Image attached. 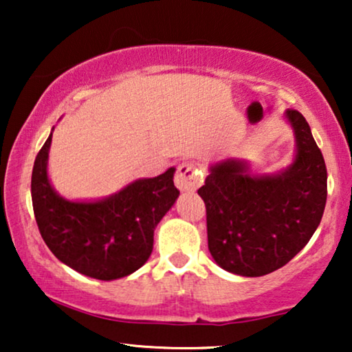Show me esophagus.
Segmentation results:
<instances>
[{"instance_id": "1", "label": "esophagus", "mask_w": 352, "mask_h": 352, "mask_svg": "<svg viewBox=\"0 0 352 352\" xmlns=\"http://www.w3.org/2000/svg\"><path fill=\"white\" fill-rule=\"evenodd\" d=\"M204 181V171L194 163L184 162L177 168L175 182L176 187L182 192H194Z\"/></svg>"}]
</instances>
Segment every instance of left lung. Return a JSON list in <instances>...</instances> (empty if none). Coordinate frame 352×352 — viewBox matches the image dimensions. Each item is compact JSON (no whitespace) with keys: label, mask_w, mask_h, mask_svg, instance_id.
<instances>
[{"label":"left lung","mask_w":352,"mask_h":352,"mask_svg":"<svg viewBox=\"0 0 352 352\" xmlns=\"http://www.w3.org/2000/svg\"><path fill=\"white\" fill-rule=\"evenodd\" d=\"M295 157L272 175H252L245 160L210 165L199 189L206 206L211 256L224 271L261 277L295 258L319 228L327 201V168L306 118L288 109Z\"/></svg>","instance_id":"obj_1"}]
</instances>
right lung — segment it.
Here are the masks:
<instances>
[{
  "instance_id": "obj_1",
  "label": "right lung",
  "mask_w": 352,
  "mask_h": 352,
  "mask_svg": "<svg viewBox=\"0 0 352 352\" xmlns=\"http://www.w3.org/2000/svg\"><path fill=\"white\" fill-rule=\"evenodd\" d=\"M51 141L52 131L32 171L33 211L47 248L74 271L98 280L138 271L151 256L157 224L179 197L173 181L176 168L129 182L104 199L67 200L47 176Z\"/></svg>"
}]
</instances>
